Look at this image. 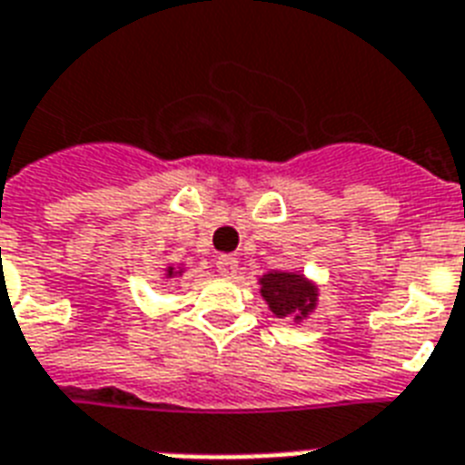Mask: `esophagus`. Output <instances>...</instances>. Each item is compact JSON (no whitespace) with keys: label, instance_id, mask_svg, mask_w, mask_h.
Listing matches in <instances>:
<instances>
[{"label":"esophagus","instance_id":"esophagus-1","mask_svg":"<svg viewBox=\"0 0 465 465\" xmlns=\"http://www.w3.org/2000/svg\"><path fill=\"white\" fill-rule=\"evenodd\" d=\"M217 272L224 277H233L239 272V261H236L233 255H219Z\"/></svg>","mask_w":465,"mask_h":465}]
</instances>
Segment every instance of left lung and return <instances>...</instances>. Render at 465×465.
I'll use <instances>...</instances> for the list:
<instances>
[{
  "label": "left lung",
  "instance_id": "obj_1",
  "mask_svg": "<svg viewBox=\"0 0 465 465\" xmlns=\"http://www.w3.org/2000/svg\"><path fill=\"white\" fill-rule=\"evenodd\" d=\"M261 294L277 318L292 316L302 321L316 309V284L297 272H268L261 277Z\"/></svg>",
  "mask_w": 465,
  "mask_h": 465
}]
</instances>
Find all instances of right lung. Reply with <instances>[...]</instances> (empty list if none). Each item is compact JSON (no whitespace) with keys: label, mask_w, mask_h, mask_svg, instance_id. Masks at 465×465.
<instances>
[{"label":"right lung","mask_w":465,"mask_h":465,"mask_svg":"<svg viewBox=\"0 0 465 465\" xmlns=\"http://www.w3.org/2000/svg\"><path fill=\"white\" fill-rule=\"evenodd\" d=\"M178 272H181V270H173V268H168V270H166V277H175V275H178Z\"/></svg>","instance_id":"1"}]
</instances>
